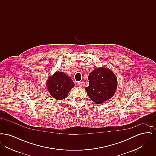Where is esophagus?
<instances>
[{
  "mask_svg": "<svg viewBox=\"0 0 156 156\" xmlns=\"http://www.w3.org/2000/svg\"><path fill=\"white\" fill-rule=\"evenodd\" d=\"M78 85L79 87H82V85H83V83L82 82H78Z\"/></svg>",
  "mask_w": 156,
  "mask_h": 156,
  "instance_id": "esophagus-1",
  "label": "esophagus"
}]
</instances>
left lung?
Returning a JSON list of instances; mask_svg holds the SVG:
<instances>
[{
  "mask_svg": "<svg viewBox=\"0 0 156 156\" xmlns=\"http://www.w3.org/2000/svg\"><path fill=\"white\" fill-rule=\"evenodd\" d=\"M88 87L85 90L89 98L95 104L104 103L113 97L118 87V78L106 67H99L89 73Z\"/></svg>",
  "mask_w": 156,
  "mask_h": 156,
  "instance_id": "1",
  "label": "left lung"
}]
</instances>
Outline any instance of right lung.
Here are the masks:
<instances>
[{"label":"right lung","instance_id":"1","mask_svg":"<svg viewBox=\"0 0 156 156\" xmlns=\"http://www.w3.org/2000/svg\"><path fill=\"white\" fill-rule=\"evenodd\" d=\"M74 82L65 73L58 71L48 77L46 87L50 94L57 100L65 99L70 90L74 88Z\"/></svg>","mask_w":156,"mask_h":156}]
</instances>
